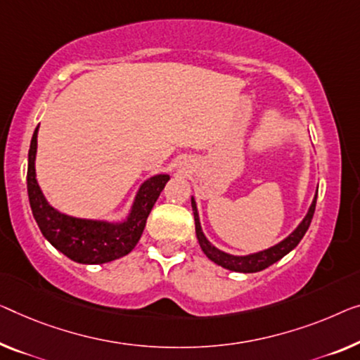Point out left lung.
Returning a JSON list of instances; mask_svg holds the SVG:
<instances>
[{
    "label": "left lung",
    "mask_w": 360,
    "mask_h": 360,
    "mask_svg": "<svg viewBox=\"0 0 360 360\" xmlns=\"http://www.w3.org/2000/svg\"><path fill=\"white\" fill-rule=\"evenodd\" d=\"M191 202H192V212H194V219H195V234H197L198 244H200L203 254H205L208 259L214 262L217 265L223 266V268H228V270L240 271V273H255V271L265 270V268L273 265L275 262L283 259L284 255L289 254V252H291L300 243V239H302L304 234L307 233V229L310 226V221H312V218H314L315 203H317V194H315L312 205H310L307 214H305V218L302 219V223H300L299 226L294 229V233L289 234L286 239L281 240L280 244L273 245V248H270V249L257 252V254L244 255V257L229 255V254H226V252L218 250L217 248H214V245L208 243L207 238L202 233L200 221H198L195 200L192 198Z\"/></svg>",
    "instance_id": "obj_1"
}]
</instances>
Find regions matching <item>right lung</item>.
<instances>
[{"mask_svg": "<svg viewBox=\"0 0 360 360\" xmlns=\"http://www.w3.org/2000/svg\"><path fill=\"white\" fill-rule=\"evenodd\" d=\"M37 132L32 136L27 166V192L32 213L41 234L69 259L77 264H106L127 255L141 239L147 218L168 182V174H158L143 182L126 221L106 223L68 217L45 200L35 179Z\"/></svg>", "mask_w": 360, "mask_h": 360, "instance_id": "right-lung-1", "label": "right lung"}]
</instances>
